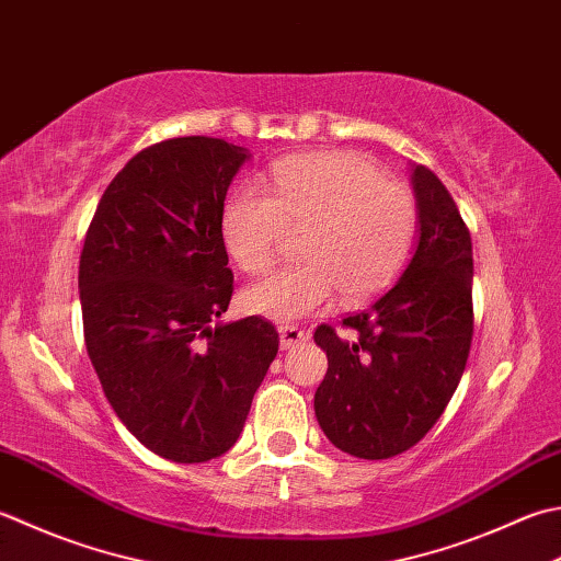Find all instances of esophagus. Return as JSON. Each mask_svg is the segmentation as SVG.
<instances>
[{
    "instance_id": "34e87169",
    "label": "esophagus",
    "mask_w": 561,
    "mask_h": 561,
    "mask_svg": "<svg viewBox=\"0 0 561 561\" xmlns=\"http://www.w3.org/2000/svg\"><path fill=\"white\" fill-rule=\"evenodd\" d=\"M306 340H309V335H306L301 328H296V325H284V328H279V347L282 350H291V347H296V345H301V343H306Z\"/></svg>"
}]
</instances>
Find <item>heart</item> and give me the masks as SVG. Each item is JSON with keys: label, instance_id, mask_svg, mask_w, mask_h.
<instances>
[{"label": "heart", "instance_id": "heart-1", "mask_svg": "<svg viewBox=\"0 0 561 561\" xmlns=\"http://www.w3.org/2000/svg\"><path fill=\"white\" fill-rule=\"evenodd\" d=\"M289 230H306L304 265L245 291L248 309L274 323L331 309L340 294L359 304L387 289L419 243L421 211L415 196L365 156L309 152L272 164L267 190L238 184L221 208L224 243L250 274L277 262Z\"/></svg>", "mask_w": 561, "mask_h": 561}]
</instances>
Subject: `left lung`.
<instances>
[{"label":"left lung","instance_id":"left-lung-1","mask_svg":"<svg viewBox=\"0 0 561 561\" xmlns=\"http://www.w3.org/2000/svg\"><path fill=\"white\" fill-rule=\"evenodd\" d=\"M419 245L401 279L365 311L343 318L353 337L318 325L328 371L313 409L337 449L389 459L423 440L453 399L474 333L469 228L445 184L415 164Z\"/></svg>","mask_w":561,"mask_h":561}]
</instances>
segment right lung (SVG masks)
<instances>
[{"label":"right lung","mask_w":561,"mask_h":561,"mask_svg":"<svg viewBox=\"0 0 561 561\" xmlns=\"http://www.w3.org/2000/svg\"><path fill=\"white\" fill-rule=\"evenodd\" d=\"M248 158L221 138L156 142L106 186L84 236L77 282L92 367L121 423L172 462L236 445L279 350L265 318L216 323L233 296L221 208Z\"/></svg>","instance_id":"right-lung-1"}]
</instances>
